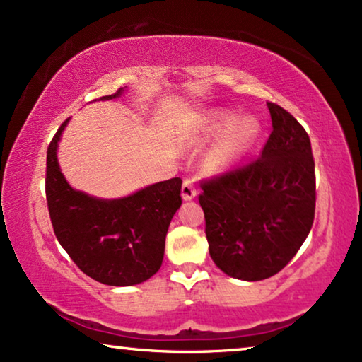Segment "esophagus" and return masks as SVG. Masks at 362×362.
Returning a JSON list of instances; mask_svg holds the SVG:
<instances>
[{
	"instance_id": "esophagus-1",
	"label": "esophagus",
	"mask_w": 362,
	"mask_h": 362,
	"mask_svg": "<svg viewBox=\"0 0 362 362\" xmlns=\"http://www.w3.org/2000/svg\"><path fill=\"white\" fill-rule=\"evenodd\" d=\"M196 194H197V191H196L194 181H192L191 177H186L185 182H182V189H181L182 199H185V201H191V199H194Z\"/></svg>"
}]
</instances>
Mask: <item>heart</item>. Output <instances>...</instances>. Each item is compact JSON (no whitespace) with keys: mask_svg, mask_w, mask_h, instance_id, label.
<instances>
[{"mask_svg":"<svg viewBox=\"0 0 362 362\" xmlns=\"http://www.w3.org/2000/svg\"><path fill=\"white\" fill-rule=\"evenodd\" d=\"M232 124H234V115H230V113H217V115L209 117L206 130L209 135L216 136L229 130ZM257 133H259V125H257L254 118H242L240 122H237L229 132V135L226 136V140L212 153V166L226 168L230 163H234L237 158L249 150V146L257 138Z\"/></svg>","mask_w":362,"mask_h":362,"instance_id":"1","label":"heart"}]
</instances>
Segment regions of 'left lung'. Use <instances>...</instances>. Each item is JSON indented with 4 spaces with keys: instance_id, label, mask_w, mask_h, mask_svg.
Wrapping results in <instances>:
<instances>
[{
    "instance_id": "1",
    "label": "left lung",
    "mask_w": 362,
    "mask_h": 362,
    "mask_svg": "<svg viewBox=\"0 0 362 362\" xmlns=\"http://www.w3.org/2000/svg\"><path fill=\"white\" fill-rule=\"evenodd\" d=\"M272 130L255 161L201 181L199 204L214 264L247 281L274 276L293 259L315 219V160L296 118L267 103Z\"/></svg>"
}]
</instances>
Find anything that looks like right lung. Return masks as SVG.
<instances>
[{
	"instance_id": "1",
	"label": "right lung",
	"mask_w": 362,
	"mask_h": 362,
	"mask_svg": "<svg viewBox=\"0 0 362 362\" xmlns=\"http://www.w3.org/2000/svg\"><path fill=\"white\" fill-rule=\"evenodd\" d=\"M122 92L102 100L117 98ZM67 122L47 148L46 199L54 234L90 279L112 286L141 284L161 267L168 227L181 206V177L120 199H97L72 189L57 163V143Z\"/></svg>"
}]
</instances>
